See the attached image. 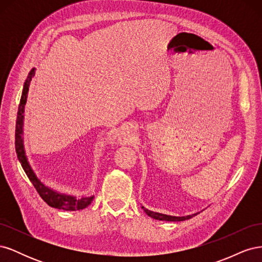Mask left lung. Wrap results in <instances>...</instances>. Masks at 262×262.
I'll return each mask as SVG.
<instances>
[{
    "label": "left lung",
    "mask_w": 262,
    "mask_h": 262,
    "mask_svg": "<svg viewBox=\"0 0 262 262\" xmlns=\"http://www.w3.org/2000/svg\"><path fill=\"white\" fill-rule=\"evenodd\" d=\"M144 210V212L147 214L148 216L153 217L155 220H160V221H168V222H180V221H185V220H189L191 219L192 216L196 215L198 213L195 214H190V215H186V216H172V215H167V214H163V213H158V212H153L149 211L147 209H145L144 207H142Z\"/></svg>",
    "instance_id": "1"
}]
</instances>
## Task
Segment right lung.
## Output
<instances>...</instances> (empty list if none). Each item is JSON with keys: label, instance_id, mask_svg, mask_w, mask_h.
I'll list each match as a JSON object with an SVG mask.
<instances>
[{"label": "right lung", "instance_id": "add662e5", "mask_svg": "<svg viewBox=\"0 0 262 262\" xmlns=\"http://www.w3.org/2000/svg\"><path fill=\"white\" fill-rule=\"evenodd\" d=\"M35 71H36V68L31 69V71L28 73L25 83H24L20 102L18 107L16 130H15V148H16L17 158L24 171L26 172L29 180L33 182V185L36 188L38 193L40 194V196L47 204L50 205L52 208L64 210V211L83 210L89 207V205L93 202L94 195L77 198L76 195H73V194L60 192L58 190L52 189L51 187L45 185L41 181V179L37 176V173L34 170L33 166L30 165L28 156L26 154L25 143H24V119H25V114L24 113H25V105L27 102L29 85L35 75Z\"/></svg>", "mask_w": 262, "mask_h": 262}]
</instances>
